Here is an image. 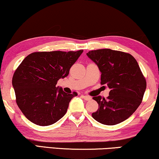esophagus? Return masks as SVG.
I'll return each mask as SVG.
<instances>
[{
	"instance_id": "obj_1",
	"label": "esophagus",
	"mask_w": 159,
	"mask_h": 159,
	"mask_svg": "<svg viewBox=\"0 0 159 159\" xmlns=\"http://www.w3.org/2000/svg\"><path fill=\"white\" fill-rule=\"evenodd\" d=\"M82 98H84L85 101H90L91 99V97L89 96V95H82Z\"/></svg>"
}]
</instances>
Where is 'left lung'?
Masks as SVG:
<instances>
[{
  "label": "left lung",
  "instance_id": "left-lung-1",
  "mask_svg": "<svg viewBox=\"0 0 159 159\" xmlns=\"http://www.w3.org/2000/svg\"><path fill=\"white\" fill-rule=\"evenodd\" d=\"M87 56L98 66L101 84H106L109 95L93 97L98 109L93 119L106 125H115L129 118L143 101L146 80L131 54L111 49L90 51Z\"/></svg>",
  "mask_w": 159,
  "mask_h": 159
}]
</instances>
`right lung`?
Instances as JSON below:
<instances>
[{"mask_svg":"<svg viewBox=\"0 0 159 159\" xmlns=\"http://www.w3.org/2000/svg\"><path fill=\"white\" fill-rule=\"evenodd\" d=\"M82 52H34L22 61L14 74L12 84L17 106L26 118L35 125L48 126L64 116L77 93H66L56 84L68 76Z\"/></svg>","mask_w":159,"mask_h":159,"instance_id":"add662e5","label":"right lung"}]
</instances>
